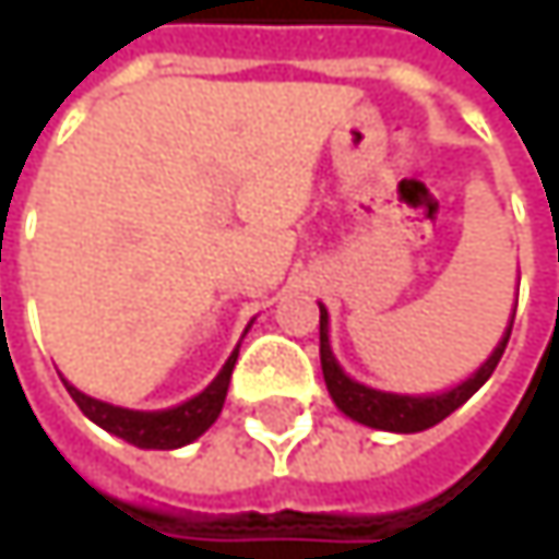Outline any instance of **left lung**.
Masks as SVG:
<instances>
[{
  "mask_svg": "<svg viewBox=\"0 0 559 559\" xmlns=\"http://www.w3.org/2000/svg\"><path fill=\"white\" fill-rule=\"evenodd\" d=\"M518 307V300H514ZM511 323L514 313L508 317L502 340L496 343V349L489 353V359L463 382L450 385L443 391H430V394H401V391H382L372 385L356 382L353 376H346V369L340 366L333 346H330V313L320 304V366H323V382L333 397V404L353 417L356 424H366L372 430H389V433H420L433 424H440L443 417H450L456 407H463L476 391L489 382V376L496 372L499 359H502L508 336H511Z\"/></svg>",
  "mask_w": 559,
  "mask_h": 559,
  "instance_id": "1",
  "label": "left lung"
}]
</instances>
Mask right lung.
Returning <instances> with one entry per match:
<instances>
[{"label": "right lung", "instance_id": "1", "mask_svg": "<svg viewBox=\"0 0 559 559\" xmlns=\"http://www.w3.org/2000/svg\"><path fill=\"white\" fill-rule=\"evenodd\" d=\"M252 326V323H249ZM246 326V333H249ZM236 356H239V346L229 353L226 366L216 372V379L187 401L165 407V411H135V407H119V404H109V401H99V397H90L76 385H70L63 379V389L70 391V397L76 401V407L96 424L103 427L106 433L139 447V450H180L187 443H193L197 437H203L219 411H223V401H226V391H229V379H233V366H236Z\"/></svg>", "mask_w": 559, "mask_h": 559}]
</instances>
